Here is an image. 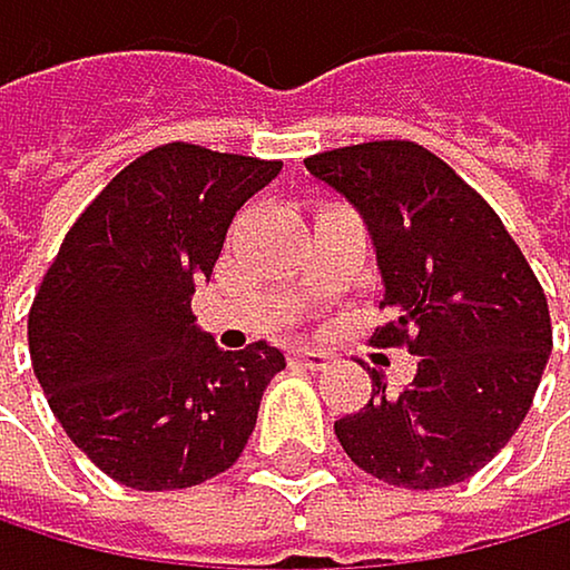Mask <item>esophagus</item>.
<instances>
[{
  "mask_svg": "<svg viewBox=\"0 0 570 570\" xmlns=\"http://www.w3.org/2000/svg\"><path fill=\"white\" fill-rule=\"evenodd\" d=\"M291 362H294V365H304V368H314V372H321V368L332 365V355L321 352V348L297 345V348H291Z\"/></svg>",
  "mask_w": 570,
  "mask_h": 570,
  "instance_id": "obj_1",
  "label": "esophagus"
}]
</instances>
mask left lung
I'll use <instances>...</instances> for the list:
<instances>
[{
  "mask_svg": "<svg viewBox=\"0 0 570 570\" xmlns=\"http://www.w3.org/2000/svg\"><path fill=\"white\" fill-rule=\"evenodd\" d=\"M314 180L362 215L383 301L376 345L421 355L400 393L372 368V400L335 421L352 462L390 485L465 482L517 434L551 355L540 283L499 215L431 149L380 139L307 157Z\"/></svg>",
  "mask_w": 570,
  "mask_h": 570,
  "instance_id": "obj_1",
  "label": "left lung"
}]
</instances>
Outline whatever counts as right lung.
Listing matches in <instances>:
<instances>
[{
  "instance_id": "add662e5",
  "label": "right lung",
  "mask_w": 570,
  "mask_h": 570,
  "mask_svg": "<svg viewBox=\"0 0 570 570\" xmlns=\"http://www.w3.org/2000/svg\"><path fill=\"white\" fill-rule=\"evenodd\" d=\"M279 167L167 142L119 170L63 235L30 307V358L53 417L108 479L187 489L243 454L287 358L266 342L222 352L190 297L235 212Z\"/></svg>"
}]
</instances>
